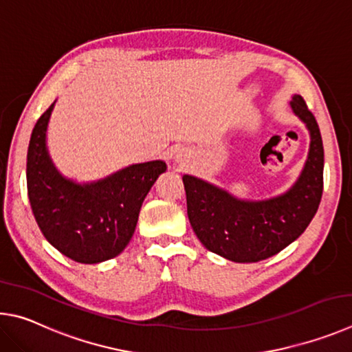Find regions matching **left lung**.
Here are the masks:
<instances>
[{
	"mask_svg": "<svg viewBox=\"0 0 352 352\" xmlns=\"http://www.w3.org/2000/svg\"><path fill=\"white\" fill-rule=\"evenodd\" d=\"M309 131L307 159L287 192L263 201L239 199L227 190L184 175L190 224L207 250L235 263H256L294 243L317 213L323 193L324 151L320 128L303 97L291 100Z\"/></svg>",
	"mask_w": 352,
	"mask_h": 352,
	"instance_id": "1",
	"label": "left lung"
}]
</instances>
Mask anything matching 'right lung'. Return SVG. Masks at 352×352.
I'll list each match as a JSON object with an SVG mask.
<instances>
[{"instance_id": "1", "label": "right lung", "mask_w": 352, "mask_h": 352, "mask_svg": "<svg viewBox=\"0 0 352 352\" xmlns=\"http://www.w3.org/2000/svg\"><path fill=\"white\" fill-rule=\"evenodd\" d=\"M55 102L36 120L28 150V195L45 238L65 256L83 264L111 260L133 238L145 196L164 160L133 164L94 182L67 179L54 165L46 145Z\"/></svg>"}]
</instances>
